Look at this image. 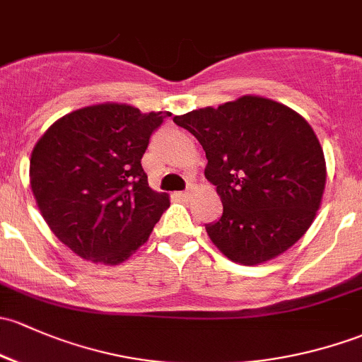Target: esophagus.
Instances as JSON below:
<instances>
[{
    "mask_svg": "<svg viewBox=\"0 0 362 362\" xmlns=\"http://www.w3.org/2000/svg\"><path fill=\"white\" fill-rule=\"evenodd\" d=\"M177 196L180 197V199H187V197L191 196V191H182V192H178Z\"/></svg>",
    "mask_w": 362,
    "mask_h": 362,
    "instance_id": "obj_1",
    "label": "esophagus"
}]
</instances>
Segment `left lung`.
Returning a JSON list of instances; mask_svg holds the SVG:
<instances>
[{"label": "left lung", "instance_id": "obj_1", "mask_svg": "<svg viewBox=\"0 0 362 362\" xmlns=\"http://www.w3.org/2000/svg\"><path fill=\"white\" fill-rule=\"evenodd\" d=\"M173 121L206 152L204 177L223 204L206 232L229 260L265 264L305 234L326 185L325 152L305 117L281 102L243 95Z\"/></svg>", "mask_w": 362, "mask_h": 362}]
</instances>
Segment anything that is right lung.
I'll list each match as a JSON object with an SVG mask.
<instances>
[{"label": "right lung", "mask_w": 362, "mask_h": 362, "mask_svg": "<svg viewBox=\"0 0 362 362\" xmlns=\"http://www.w3.org/2000/svg\"><path fill=\"white\" fill-rule=\"evenodd\" d=\"M166 116L116 102L88 105L57 119L34 146L29 178L37 208L83 260L127 262L170 206L140 163Z\"/></svg>", "instance_id": "1"}]
</instances>
